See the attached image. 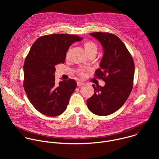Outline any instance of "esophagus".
<instances>
[{
    "mask_svg": "<svg viewBox=\"0 0 159 159\" xmlns=\"http://www.w3.org/2000/svg\"><path fill=\"white\" fill-rule=\"evenodd\" d=\"M77 86H82V85H84V83L83 82H77Z\"/></svg>",
    "mask_w": 159,
    "mask_h": 159,
    "instance_id": "1",
    "label": "esophagus"
}]
</instances>
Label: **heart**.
<instances>
[{
  "instance_id": "b5f03b06",
  "label": "heart",
  "mask_w": 159,
  "mask_h": 159,
  "mask_svg": "<svg viewBox=\"0 0 159 159\" xmlns=\"http://www.w3.org/2000/svg\"><path fill=\"white\" fill-rule=\"evenodd\" d=\"M84 48H85V50L86 52V53H87L88 56L91 55V54H96L98 52V46L97 44L93 42V41H87L84 43ZM70 50H69V51L67 52L66 53V57L68 58L69 57V53H70ZM77 73L81 75V76H83L84 75V72L83 70H79L77 71Z\"/></svg>"
}]
</instances>
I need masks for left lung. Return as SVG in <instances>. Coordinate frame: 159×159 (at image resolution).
I'll list each match as a JSON object with an SVG mask.
<instances>
[{"label": "left lung", "instance_id": "1", "mask_svg": "<svg viewBox=\"0 0 159 159\" xmlns=\"http://www.w3.org/2000/svg\"><path fill=\"white\" fill-rule=\"evenodd\" d=\"M103 48L100 68L95 77L105 82L103 87L93 84L94 93L87 100L88 109L98 116H107L118 110L126 101L133 88L134 65L123 42L108 33H92Z\"/></svg>", "mask_w": 159, "mask_h": 159}]
</instances>
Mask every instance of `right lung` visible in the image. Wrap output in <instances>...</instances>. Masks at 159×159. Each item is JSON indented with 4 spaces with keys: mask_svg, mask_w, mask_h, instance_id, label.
<instances>
[{
    "mask_svg": "<svg viewBox=\"0 0 159 159\" xmlns=\"http://www.w3.org/2000/svg\"><path fill=\"white\" fill-rule=\"evenodd\" d=\"M83 38L68 34L39 37L24 63V89L34 108L43 115L57 116L66 110L77 87L74 79L55 83V65L65 62L70 46Z\"/></svg>",
    "mask_w": 159,
    "mask_h": 159,
    "instance_id": "add662e5",
    "label": "right lung"
}]
</instances>
